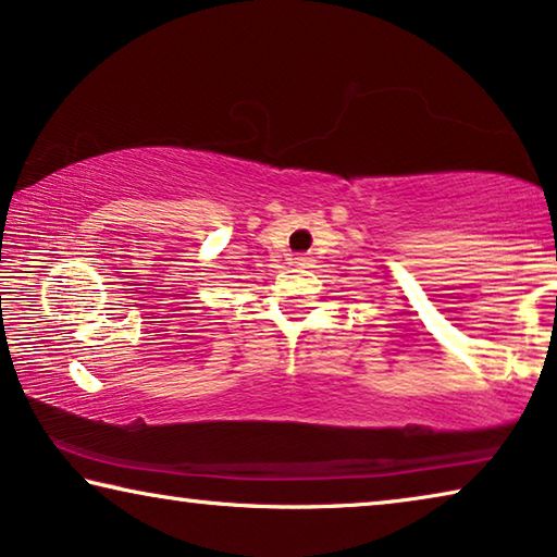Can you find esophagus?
Masks as SVG:
<instances>
[{
    "label": "esophagus",
    "mask_w": 557,
    "mask_h": 557,
    "mask_svg": "<svg viewBox=\"0 0 557 557\" xmlns=\"http://www.w3.org/2000/svg\"><path fill=\"white\" fill-rule=\"evenodd\" d=\"M295 262H297V264H307V262H310V257H302V255H300V257H295Z\"/></svg>",
    "instance_id": "34e87169"
}]
</instances>
